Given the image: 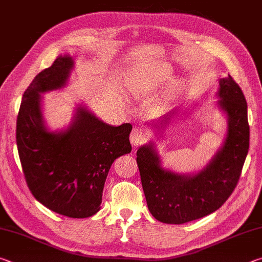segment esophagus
<instances>
[{
	"mask_svg": "<svg viewBox=\"0 0 262 262\" xmlns=\"http://www.w3.org/2000/svg\"><path fill=\"white\" fill-rule=\"evenodd\" d=\"M148 137L149 134L147 130H144L143 128L141 127H135L130 134V143L134 145V147H137V145H141L143 144L144 142H147Z\"/></svg>",
	"mask_w": 262,
	"mask_h": 262,
	"instance_id": "34e87169",
	"label": "esophagus"
}]
</instances>
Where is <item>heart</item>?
<instances>
[{"label":"heart","instance_id":"obj_1","mask_svg":"<svg viewBox=\"0 0 262 262\" xmlns=\"http://www.w3.org/2000/svg\"><path fill=\"white\" fill-rule=\"evenodd\" d=\"M171 74L172 68L168 64L161 63L154 66V67L150 68L143 76H141L140 78H135V81L133 82L130 85V90L134 92V94H139V92L144 90H151V89L157 88L165 82L166 79L171 76ZM180 86V78L171 79L170 83L167 84L166 92L167 94H172V92L178 90Z\"/></svg>","mask_w":262,"mask_h":262}]
</instances>
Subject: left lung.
<instances>
[{"label":"left lung","instance_id":"left-lung-1","mask_svg":"<svg viewBox=\"0 0 262 262\" xmlns=\"http://www.w3.org/2000/svg\"><path fill=\"white\" fill-rule=\"evenodd\" d=\"M217 107L227 118V134L221 147L201 170L184 174L163 166L155 141L136 152L142 187L151 215L166 224H184L216 211L228 200L241 177L250 147L247 104L242 89L228 75L220 78ZM174 108L148 122L156 140L178 115Z\"/></svg>","mask_w":262,"mask_h":262}]
</instances>
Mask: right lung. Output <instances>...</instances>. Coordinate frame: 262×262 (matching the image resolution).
<instances>
[{"label": "right lung", "instance_id": "right-lung-1", "mask_svg": "<svg viewBox=\"0 0 262 262\" xmlns=\"http://www.w3.org/2000/svg\"><path fill=\"white\" fill-rule=\"evenodd\" d=\"M75 68L68 54L34 77L21 98L16 141L26 183L33 196L57 214L86 219L100 209L113 162L132 151L130 123L111 126L83 104L72 121L51 130L42 114V96L63 89Z\"/></svg>", "mask_w": 262, "mask_h": 262}]
</instances>
